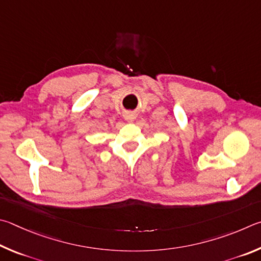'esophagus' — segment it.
<instances>
[{
	"label": "esophagus",
	"mask_w": 261,
	"mask_h": 261,
	"mask_svg": "<svg viewBox=\"0 0 261 261\" xmlns=\"http://www.w3.org/2000/svg\"><path fill=\"white\" fill-rule=\"evenodd\" d=\"M125 119H126V120H127L128 122H133V121L135 120V119H136L135 113H133V112H128V113H126Z\"/></svg>",
	"instance_id": "esophagus-1"
}]
</instances>
